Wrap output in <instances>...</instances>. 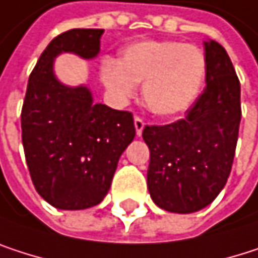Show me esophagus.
Here are the masks:
<instances>
[{"instance_id": "esophagus-1", "label": "esophagus", "mask_w": 258, "mask_h": 258, "mask_svg": "<svg viewBox=\"0 0 258 258\" xmlns=\"http://www.w3.org/2000/svg\"><path fill=\"white\" fill-rule=\"evenodd\" d=\"M134 124H135V129H137V135L138 137H141V134H143V129H144V120L141 118V117H135V120H134Z\"/></svg>"}]
</instances>
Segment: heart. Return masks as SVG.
Returning <instances> with one entry per match:
<instances>
[{
	"instance_id": "heart-1",
	"label": "heart",
	"mask_w": 258,
	"mask_h": 258,
	"mask_svg": "<svg viewBox=\"0 0 258 258\" xmlns=\"http://www.w3.org/2000/svg\"><path fill=\"white\" fill-rule=\"evenodd\" d=\"M207 73L204 52L174 40H141L127 45L117 63L105 60L100 76L118 102L135 94L143 82V102L153 114L171 117L186 111L197 99Z\"/></svg>"
}]
</instances>
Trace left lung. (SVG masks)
Returning a JSON list of instances; mask_svg holds the SVG:
<instances>
[{
	"mask_svg": "<svg viewBox=\"0 0 258 258\" xmlns=\"http://www.w3.org/2000/svg\"><path fill=\"white\" fill-rule=\"evenodd\" d=\"M206 87L186 115L164 126H146L150 150L147 186L164 210L192 213L209 206L231 171L239 124L240 82L225 49L204 42Z\"/></svg>",
	"mask_w": 258,
	"mask_h": 258,
	"instance_id": "1",
	"label": "left lung"
}]
</instances>
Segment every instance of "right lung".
<instances>
[{"instance_id":"right-lung-1","label":"right lung","mask_w":258,"mask_h":258,"mask_svg":"<svg viewBox=\"0 0 258 258\" xmlns=\"http://www.w3.org/2000/svg\"><path fill=\"white\" fill-rule=\"evenodd\" d=\"M102 34L75 28L52 39L30 75L24 99L22 144L33 185L63 210L88 209L105 198L135 137L132 112L93 103L87 87H67L54 75V58L61 52L94 58Z\"/></svg>"}]
</instances>
